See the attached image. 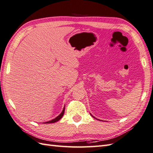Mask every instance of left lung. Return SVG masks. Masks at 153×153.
<instances>
[{
	"instance_id": "1",
	"label": "left lung",
	"mask_w": 153,
	"mask_h": 153,
	"mask_svg": "<svg viewBox=\"0 0 153 153\" xmlns=\"http://www.w3.org/2000/svg\"><path fill=\"white\" fill-rule=\"evenodd\" d=\"M92 117H94V116H92ZM95 119H96V118H95Z\"/></svg>"
}]
</instances>
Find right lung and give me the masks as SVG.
<instances>
[{
  "instance_id": "add662e5",
  "label": "right lung",
  "mask_w": 153,
  "mask_h": 153,
  "mask_svg": "<svg viewBox=\"0 0 153 153\" xmlns=\"http://www.w3.org/2000/svg\"><path fill=\"white\" fill-rule=\"evenodd\" d=\"M64 111H65V108H64V110H63L62 112L60 114H59L58 117H56L55 119H54V120H51V121H47V122H46L45 123H55V122H56V121H59V120H60V119L62 117L63 115H64Z\"/></svg>"
}]
</instances>
